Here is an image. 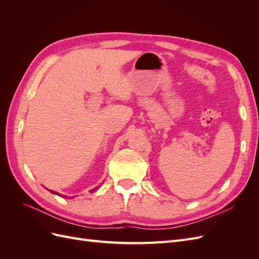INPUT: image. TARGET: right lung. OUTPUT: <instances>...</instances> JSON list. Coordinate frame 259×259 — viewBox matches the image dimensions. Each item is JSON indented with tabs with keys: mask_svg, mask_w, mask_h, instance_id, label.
I'll return each mask as SVG.
<instances>
[{
	"mask_svg": "<svg viewBox=\"0 0 259 259\" xmlns=\"http://www.w3.org/2000/svg\"><path fill=\"white\" fill-rule=\"evenodd\" d=\"M98 189V187L97 188H95V189H93V190H91L90 192H93V191H96ZM52 193H54V194H57V195H59V197H61V198H67L66 195H64V194H59V193H57V192H55V191H52V190H50Z\"/></svg>",
	"mask_w": 259,
	"mask_h": 259,
	"instance_id": "add662e5",
	"label": "right lung"
}]
</instances>
